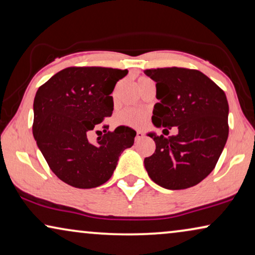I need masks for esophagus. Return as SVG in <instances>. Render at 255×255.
I'll list each match as a JSON object with an SVG mask.
<instances>
[{
    "label": "esophagus",
    "instance_id": "obj_1",
    "mask_svg": "<svg viewBox=\"0 0 255 255\" xmlns=\"http://www.w3.org/2000/svg\"><path fill=\"white\" fill-rule=\"evenodd\" d=\"M144 137V134L140 130H137L136 131V136H135V140L136 142H137V140H139V139H142Z\"/></svg>",
    "mask_w": 255,
    "mask_h": 255
}]
</instances>
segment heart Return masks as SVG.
<instances>
[{
	"label": "heart",
	"instance_id": "obj_1",
	"mask_svg": "<svg viewBox=\"0 0 255 255\" xmlns=\"http://www.w3.org/2000/svg\"><path fill=\"white\" fill-rule=\"evenodd\" d=\"M149 78L140 77L137 81V85L149 81ZM146 113L136 109H126L119 112L116 117V123L119 125H125L129 127H140L146 123Z\"/></svg>",
	"mask_w": 255,
	"mask_h": 255
}]
</instances>
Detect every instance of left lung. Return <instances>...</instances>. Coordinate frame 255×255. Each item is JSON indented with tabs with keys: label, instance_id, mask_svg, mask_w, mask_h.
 I'll return each instance as SVG.
<instances>
[{
	"label": "left lung",
	"instance_id": "obj_1",
	"mask_svg": "<svg viewBox=\"0 0 255 255\" xmlns=\"http://www.w3.org/2000/svg\"><path fill=\"white\" fill-rule=\"evenodd\" d=\"M144 73L155 82L159 100L152 123L157 128L178 129L168 137L147 134L155 151L144 159L146 172L165 189L193 187L210 175L227 143L229 105L225 91L197 70L167 67Z\"/></svg>",
	"mask_w": 255,
	"mask_h": 255
}]
</instances>
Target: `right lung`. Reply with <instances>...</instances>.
<instances>
[{
	"label": "right lung",
	"mask_w": 255,
	"mask_h": 255,
	"mask_svg": "<svg viewBox=\"0 0 255 255\" xmlns=\"http://www.w3.org/2000/svg\"><path fill=\"white\" fill-rule=\"evenodd\" d=\"M127 70L67 67L36 91L33 136L55 175L79 189L100 187L110 180L136 131L119 126L90 143L89 132L111 117L116 83Z\"/></svg>",
	"instance_id": "obj_1"
}]
</instances>
